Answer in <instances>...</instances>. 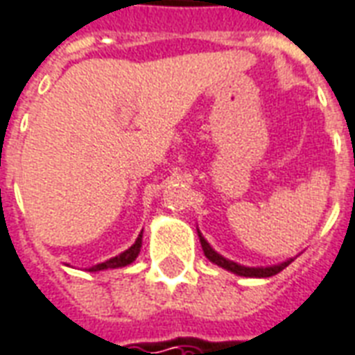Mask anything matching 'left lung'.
I'll use <instances>...</instances> for the list:
<instances>
[{"instance_id":"obj_1","label":"left lung","mask_w":355,"mask_h":355,"mask_svg":"<svg viewBox=\"0 0 355 355\" xmlns=\"http://www.w3.org/2000/svg\"><path fill=\"white\" fill-rule=\"evenodd\" d=\"M198 238H200V244H202L204 255L208 257L211 263H216L217 266H221L225 270H229L232 274H238V276H245V278H268V276H274V274H278L280 270H284L287 265H291V261L293 259H287L280 265H274V266H244V265H238L234 261L225 259L223 255H219V253L211 248V245L204 240V236L198 232Z\"/></svg>"}]
</instances>
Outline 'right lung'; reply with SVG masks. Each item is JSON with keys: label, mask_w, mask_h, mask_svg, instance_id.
I'll list each match as a JSON object with an SVG mask.
<instances>
[{"label": "right lung", "mask_w": 355, "mask_h": 355, "mask_svg": "<svg viewBox=\"0 0 355 355\" xmlns=\"http://www.w3.org/2000/svg\"><path fill=\"white\" fill-rule=\"evenodd\" d=\"M139 248H141V232H139V236L136 238V242H134V244H132L130 248L126 250V252L119 253L117 257H111L110 261H103V263H100V265L90 266L89 272L107 270V268H121V266L130 265V263H134V261H136V257H138Z\"/></svg>", "instance_id": "1"}]
</instances>
